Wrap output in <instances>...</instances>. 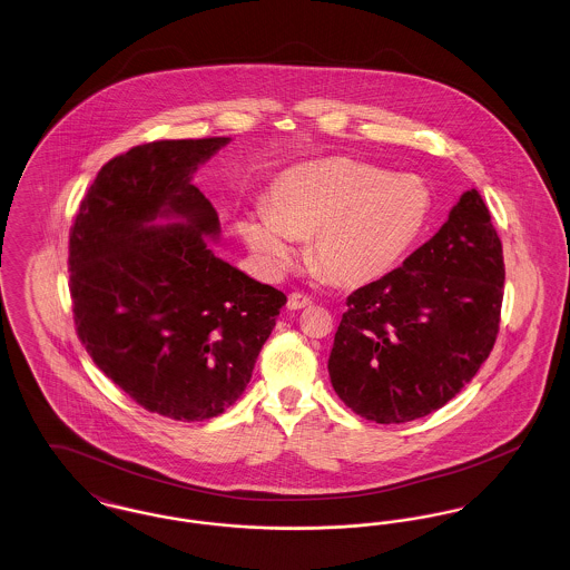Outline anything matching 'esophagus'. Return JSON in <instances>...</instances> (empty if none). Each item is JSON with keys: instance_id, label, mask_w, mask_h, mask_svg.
Returning <instances> with one entry per match:
<instances>
[{"instance_id": "1", "label": "esophagus", "mask_w": 570, "mask_h": 570, "mask_svg": "<svg viewBox=\"0 0 570 570\" xmlns=\"http://www.w3.org/2000/svg\"><path fill=\"white\" fill-rule=\"evenodd\" d=\"M312 298L307 297V295H301V293H293L291 297H288V309H303V307H312Z\"/></svg>"}]
</instances>
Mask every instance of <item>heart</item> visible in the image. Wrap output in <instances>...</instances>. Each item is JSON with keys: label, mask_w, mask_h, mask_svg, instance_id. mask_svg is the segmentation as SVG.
Segmentation results:
<instances>
[{"label": "heart", "mask_w": 570, "mask_h": 570, "mask_svg": "<svg viewBox=\"0 0 570 570\" xmlns=\"http://www.w3.org/2000/svg\"><path fill=\"white\" fill-rule=\"evenodd\" d=\"M428 216L423 184L370 164L325 160L282 175L267 207L247 212L239 230L269 273L291 263L295 237L312 235L309 265L337 286L358 288L404 261Z\"/></svg>", "instance_id": "obj_1"}]
</instances>
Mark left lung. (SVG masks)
I'll return each mask as SVG.
<instances>
[{"label":"left lung","mask_w":570,"mask_h":570,"mask_svg":"<svg viewBox=\"0 0 570 570\" xmlns=\"http://www.w3.org/2000/svg\"><path fill=\"white\" fill-rule=\"evenodd\" d=\"M502 297V242L481 194L463 191L428 244L346 298L328 356L335 393L382 425L444 406L491 353Z\"/></svg>","instance_id":"left-lung-1"}]
</instances>
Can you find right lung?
<instances>
[{
    "mask_svg": "<svg viewBox=\"0 0 570 570\" xmlns=\"http://www.w3.org/2000/svg\"><path fill=\"white\" fill-rule=\"evenodd\" d=\"M230 138L154 140L100 168L70 228V297L94 363L138 406L205 421L252 379L286 295L219 261L216 209L191 184ZM187 222L151 227L156 216Z\"/></svg>",
    "mask_w": 570,
    "mask_h": 570,
    "instance_id": "obj_1",
    "label": "right lung"
}]
</instances>
